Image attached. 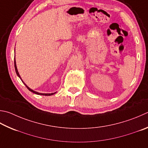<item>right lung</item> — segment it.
<instances>
[{
  "label": "right lung",
  "instance_id": "1",
  "mask_svg": "<svg viewBox=\"0 0 148 148\" xmlns=\"http://www.w3.org/2000/svg\"><path fill=\"white\" fill-rule=\"evenodd\" d=\"M14 65H15V72H16V74H17V76L20 77L21 78V79L22 80V79H21V76H20V75H19V74H18V71H17V66H16V63H15V58L14 59ZM22 82L24 83V82L22 80ZM24 84H25V85H26V88H28V89L29 90V91H31V92H34V93H35V94H36V95H43V96H51V95H53V94H55L56 92H54V93H51V94H43V93H39V92H36V91H34V90H33L32 89H31V88H29L27 85H26L25 83H24Z\"/></svg>",
  "mask_w": 148,
  "mask_h": 148
}]
</instances>
